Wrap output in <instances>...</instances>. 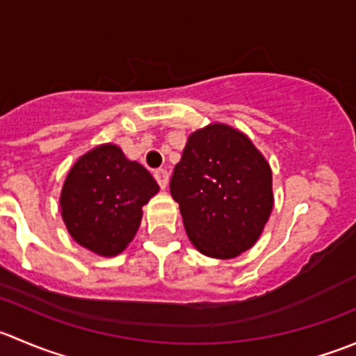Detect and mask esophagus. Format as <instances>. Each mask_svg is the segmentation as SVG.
I'll use <instances>...</instances> for the list:
<instances>
[{
  "instance_id": "1",
  "label": "esophagus",
  "mask_w": 356,
  "mask_h": 356,
  "mask_svg": "<svg viewBox=\"0 0 356 356\" xmlns=\"http://www.w3.org/2000/svg\"><path fill=\"white\" fill-rule=\"evenodd\" d=\"M153 175H155L156 182H158V184H160L161 189L167 188V184H168V172L165 170V168H156L155 174H153Z\"/></svg>"
}]
</instances>
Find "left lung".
Wrapping results in <instances>:
<instances>
[{
  "label": "left lung",
  "instance_id": "left-lung-1",
  "mask_svg": "<svg viewBox=\"0 0 356 356\" xmlns=\"http://www.w3.org/2000/svg\"><path fill=\"white\" fill-rule=\"evenodd\" d=\"M170 195L201 253L234 258L257 243L270 217L272 172L243 132L208 125L189 136Z\"/></svg>",
  "mask_w": 356,
  "mask_h": 356
}]
</instances>
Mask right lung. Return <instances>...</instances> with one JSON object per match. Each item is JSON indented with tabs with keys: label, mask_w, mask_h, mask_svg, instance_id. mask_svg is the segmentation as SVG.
<instances>
[{
	"label": "right lung",
	"mask_w": 356,
	"mask_h": 356,
	"mask_svg": "<svg viewBox=\"0 0 356 356\" xmlns=\"http://www.w3.org/2000/svg\"><path fill=\"white\" fill-rule=\"evenodd\" d=\"M158 184L118 146L105 145L79 158L62 189V217L72 238L89 251L113 257L138 232L143 204Z\"/></svg>",
	"instance_id": "right-lung-1"
}]
</instances>
